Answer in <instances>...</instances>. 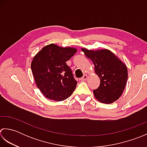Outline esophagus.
Instances as JSON below:
<instances>
[{
    "label": "esophagus",
    "instance_id": "34e87169",
    "mask_svg": "<svg viewBox=\"0 0 147 147\" xmlns=\"http://www.w3.org/2000/svg\"><path fill=\"white\" fill-rule=\"evenodd\" d=\"M87 79H88V76H87V75H84V76L81 78V80H86Z\"/></svg>",
    "mask_w": 147,
    "mask_h": 147
}]
</instances>
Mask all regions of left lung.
<instances>
[{
    "mask_svg": "<svg viewBox=\"0 0 147 147\" xmlns=\"http://www.w3.org/2000/svg\"><path fill=\"white\" fill-rule=\"evenodd\" d=\"M84 55L94 65L100 84L93 90L95 98L101 103L110 104L121 97L127 80V68L123 62L108 49L97 51L82 48Z\"/></svg>",
    "mask_w": 147,
    "mask_h": 147,
    "instance_id": "left-lung-1",
    "label": "left lung"
}]
</instances>
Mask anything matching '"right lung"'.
Here are the masks:
<instances>
[{
	"mask_svg": "<svg viewBox=\"0 0 147 147\" xmlns=\"http://www.w3.org/2000/svg\"><path fill=\"white\" fill-rule=\"evenodd\" d=\"M77 52L74 47H61L54 44L44 47L31 63L37 88L45 97L63 101L72 94L77 81L66 63Z\"/></svg>",
	"mask_w": 147,
	"mask_h": 147,
	"instance_id": "right-lung-1",
	"label": "right lung"
}]
</instances>
